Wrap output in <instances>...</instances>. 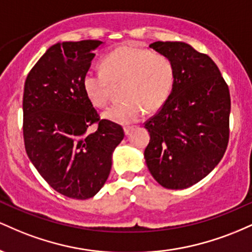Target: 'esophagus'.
<instances>
[{
	"instance_id": "obj_1",
	"label": "esophagus",
	"mask_w": 252,
	"mask_h": 252,
	"mask_svg": "<svg viewBox=\"0 0 252 252\" xmlns=\"http://www.w3.org/2000/svg\"><path fill=\"white\" fill-rule=\"evenodd\" d=\"M134 130V126H126L124 128V132H126V135H130V132Z\"/></svg>"
}]
</instances>
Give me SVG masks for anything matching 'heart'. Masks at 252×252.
I'll use <instances>...</instances> for the list:
<instances>
[{
    "instance_id": "obj_1",
    "label": "heart",
    "mask_w": 252,
    "mask_h": 252,
    "mask_svg": "<svg viewBox=\"0 0 252 252\" xmlns=\"http://www.w3.org/2000/svg\"><path fill=\"white\" fill-rule=\"evenodd\" d=\"M102 70L86 72L84 91L94 106L103 108L109 102L112 85L123 83L122 97L126 100L105 110L103 117L124 126L137 122L146 109H160L175 82V66L170 58L128 45L104 58Z\"/></svg>"
}]
</instances>
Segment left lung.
<instances>
[{"label": "left lung", "mask_w": 252, "mask_h": 252, "mask_svg": "<svg viewBox=\"0 0 252 252\" xmlns=\"http://www.w3.org/2000/svg\"><path fill=\"white\" fill-rule=\"evenodd\" d=\"M175 66L172 94L160 111L144 123L150 134L147 167L161 186L184 189L209 175L228 143L230 91L215 62L189 43L149 45Z\"/></svg>", "instance_id": "1"}]
</instances>
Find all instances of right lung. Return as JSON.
I'll list each match as a JSON object with an SVG mask.
<instances>
[{
  "label": "right lung",
  "instance_id": "1",
  "mask_svg": "<svg viewBox=\"0 0 252 252\" xmlns=\"http://www.w3.org/2000/svg\"><path fill=\"white\" fill-rule=\"evenodd\" d=\"M98 40L58 42L37 60L25 83L24 140L46 182L72 199L92 198L105 184L123 128L100 120L84 91ZM94 132H89L92 124Z\"/></svg>",
  "mask_w": 252,
  "mask_h": 252
}]
</instances>
